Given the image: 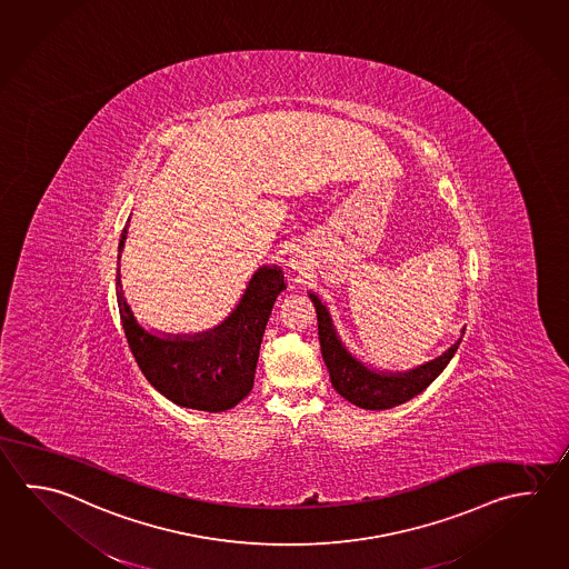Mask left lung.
I'll list each match as a JSON object with an SVG mask.
<instances>
[{
    "mask_svg": "<svg viewBox=\"0 0 569 569\" xmlns=\"http://www.w3.org/2000/svg\"><path fill=\"white\" fill-rule=\"evenodd\" d=\"M310 300L313 301V308L318 313L320 348L332 387L348 402L366 410H387L420 395L447 368L462 340L461 336L445 355L419 368H412L407 372H380L348 352V348L343 346L333 328L332 316L326 303L311 291Z\"/></svg>",
    "mask_w": 569,
    "mask_h": 569,
    "instance_id": "1",
    "label": "left lung"
}]
</instances>
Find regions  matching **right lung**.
<instances>
[{
    "mask_svg": "<svg viewBox=\"0 0 569 569\" xmlns=\"http://www.w3.org/2000/svg\"><path fill=\"white\" fill-rule=\"evenodd\" d=\"M129 221L120 236L117 266L129 233ZM283 290L281 269L263 266L253 273L236 310L213 330L194 336H159L137 322L117 268L120 320L142 375L174 405L204 412L229 410L251 392L261 338L271 308Z\"/></svg>",
    "mask_w": 569,
    "mask_h": 569,
    "instance_id": "obj_1",
    "label": "right lung"
}]
</instances>
